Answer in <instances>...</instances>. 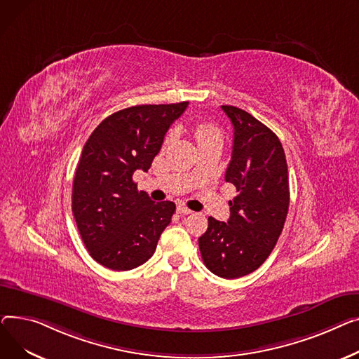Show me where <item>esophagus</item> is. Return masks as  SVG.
Here are the masks:
<instances>
[{
  "mask_svg": "<svg viewBox=\"0 0 359 359\" xmlns=\"http://www.w3.org/2000/svg\"><path fill=\"white\" fill-rule=\"evenodd\" d=\"M177 212H178L180 215H191V213H193L191 210H189L188 207H185L184 204H178V207H177Z\"/></svg>",
  "mask_w": 359,
  "mask_h": 359,
  "instance_id": "obj_1",
  "label": "esophagus"
}]
</instances>
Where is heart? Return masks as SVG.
Listing matches in <instances>:
<instances>
[{
	"mask_svg": "<svg viewBox=\"0 0 359 359\" xmlns=\"http://www.w3.org/2000/svg\"><path fill=\"white\" fill-rule=\"evenodd\" d=\"M172 136H174V133H171L170 136H168L165 143H170ZM196 137L198 140V144H203V143L212 142V140H220L222 135H220L219 129L216 128L215 124H212V123H200L197 128H196Z\"/></svg>",
	"mask_w": 359,
	"mask_h": 359,
	"instance_id": "heart-1",
	"label": "heart"
}]
</instances>
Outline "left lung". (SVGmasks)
<instances>
[{
	"mask_svg": "<svg viewBox=\"0 0 359 359\" xmlns=\"http://www.w3.org/2000/svg\"><path fill=\"white\" fill-rule=\"evenodd\" d=\"M233 124V149L226 182L238 196L229 201L227 223L208 217L198 238L201 258L216 276L239 278L258 269L276 246L290 204L288 170L277 135L254 116L222 105Z\"/></svg>",
	"mask_w": 359,
	"mask_h": 359,
	"instance_id": "left-lung-1",
	"label": "left lung"
}]
</instances>
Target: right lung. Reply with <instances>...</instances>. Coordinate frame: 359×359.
<instances>
[{"label": "right lung", "mask_w": 359, "mask_h": 359, "mask_svg": "<svg viewBox=\"0 0 359 359\" xmlns=\"http://www.w3.org/2000/svg\"><path fill=\"white\" fill-rule=\"evenodd\" d=\"M188 101L144 104L104 118L88 137L72 185V213L90 255L113 271L149 259L175 213L172 201L155 203L137 191L133 174L147 171L171 124Z\"/></svg>", "instance_id": "add662e5"}]
</instances>
